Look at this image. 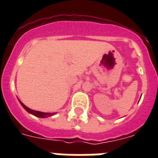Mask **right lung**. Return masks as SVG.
Here are the masks:
<instances>
[{"label":"right lung","mask_w":158,"mask_h":158,"mask_svg":"<svg viewBox=\"0 0 158 158\" xmlns=\"http://www.w3.org/2000/svg\"><path fill=\"white\" fill-rule=\"evenodd\" d=\"M19 103L21 104V106H23L24 109H25L28 113H30L32 115H35L37 117H39V118H48L49 116H52L53 115L56 114V112H52V113H49V112H42V111H38V110H32L30 108H28V106H26L19 99Z\"/></svg>","instance_id":"obj_1"}]
</instances>
